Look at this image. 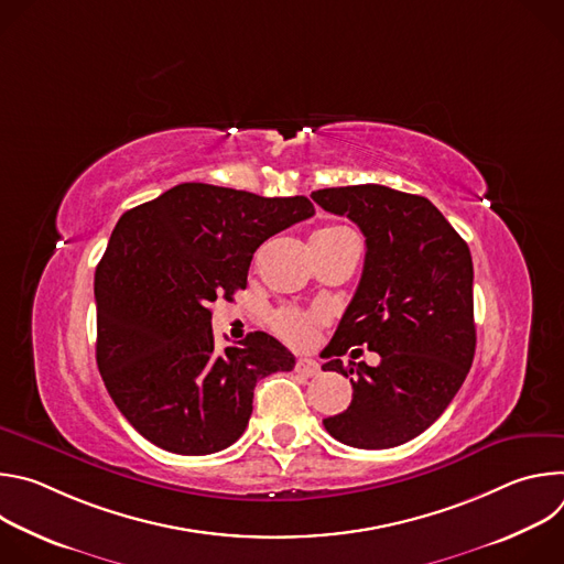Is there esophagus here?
<instances>
[{"instance_id":"esophagus-1","label":"esophagus","mask_w":564,"mask_h":564,"mask_svg":"<svg viewBox=\"0 0 564 564\" xmlns=\"http://www.w3.org/2000/svg\"><path fill=\"white\" fill-rule=\"evenodd\" d=\"M294 370H296L299 375H303V377H316V375L321 372V366H318L314 359H299L296 366H294Z\"/></svg>"}]
</instances>
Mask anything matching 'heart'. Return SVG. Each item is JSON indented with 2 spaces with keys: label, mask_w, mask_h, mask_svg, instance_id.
I'll return each instance as SVG.
<instances>
[{
  "label": "heart",
  "mask_w": 564,
  "mask_h": 564,
  "mask_svg": "<svg viewBox=\"0 0 564 564\" xmlns=\"http://www.w3.org/2000/svg\"><path fill=\"white\" fill-rule=\"evenodd\" d=\"M330 231H341V227H328V229H318L316 234H330ZM272 330L285 339L288 344L294 346H307L314 339L316 326L324 324V316L314 310H301V307H279L272 318Z\"/></svg>",
  "instance_id": "1"
}]
</instances>
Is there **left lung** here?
Here are the masks:
<instances>
[{"label": "left lung", "instance_id": "obj_1", "mask_svg": "<svg viewBox=\"0 0 564 564\" xmlns=\"http://www.w3.org/2000/svg\"><path fill=\"white\" fill-rule=\"evenodd\" d=\"M366 236L359 288L324 350V370L352 375L350 406L324 420L355 448H392L424 433L453 401L475 355L473 261L464 238L424 196L383 185L312 192ZM352 345L382 361L346 371Z\"/></svg>", "mask_w": 564, "mask_h": 564}]
</instances>
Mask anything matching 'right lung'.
Instances as JSON below:
<instances>
[{
	"label": "right lung",
	"instance_id": "add662e5",
	"mask_svg": "<svg viewBox=\"0 0 564 564\" xmlns=\"http://www.w3.org/2000/svg\"><path fill=\"white\" fill-rule=\"evenodd\" d=\"M312 214L305 196L183 183L120 216L96 270V359L144 440L178 455L223 451L248 429L257 381L294 368L265 333L218 352L209 303L243 290L259 246Z\"/></svg>",
	"mask_w": 564,
	"mask_h": 564
}]
</instances>
